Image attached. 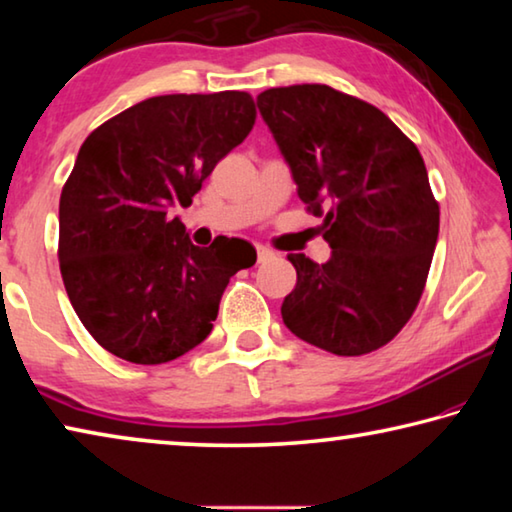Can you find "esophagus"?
I'll use <instances>...</instances> for the list:
<instances>
[{
    "mask_svg": "<svg viewBox=\"0 0 512 512\" xmlns=\"http://www.w3.org/2000/svg\"><path fill=\"white\" fill-rule=\"evenodd\" d=\"M255 248H257V259H259V262H266V259H271V257L275 255L271 248H266V246H262V244H257Z\"/></svg>",
    "mask_w": 512,
    "mask_h": 512,
    "instance_id": "34e87169",
    "label": "esophagus"
}]
</instances>
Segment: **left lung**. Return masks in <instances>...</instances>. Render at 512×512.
I'll use <instances>...</instances> for the list:
<instances>
[{
  "label": "left lung",
  "mask_w": 512,
  "mask_h": 512,
  "mask_svg": "<svg viewBox=\"0 0 512 512\" xmlns=\"http://www.w3.org/2000/svg\"><path fill=\"white\" fill-rule=\"evenodd\" d=\"M257 106L332 248L325 264L289 255L298 282L284 325L339 357L384 348L418 307L438 239L418 146L372 103L329 85L271 88Z\"/></svg>",
  "instance_id": "8db88e82"
}]
</instances>
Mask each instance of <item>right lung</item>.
<instances>
[{"label":"right lung","mask_w":512,"mask_h":512,"mask_svg":"<svg viewBox=\"0 0 512 512\" xmlns=\"http://www.w3.org/2000/svg\"><path fill=\"white\" fill-rule=\"evenodd\" d=\"M248 92L162 94L85 137L58 207L69 302L103 350L158 366L212 332L230 277L255 264L246 239L189 241L171 207L192 203L255 126Z\"/></svg>","instance_id":"right-lung-1"}]
</instances>
